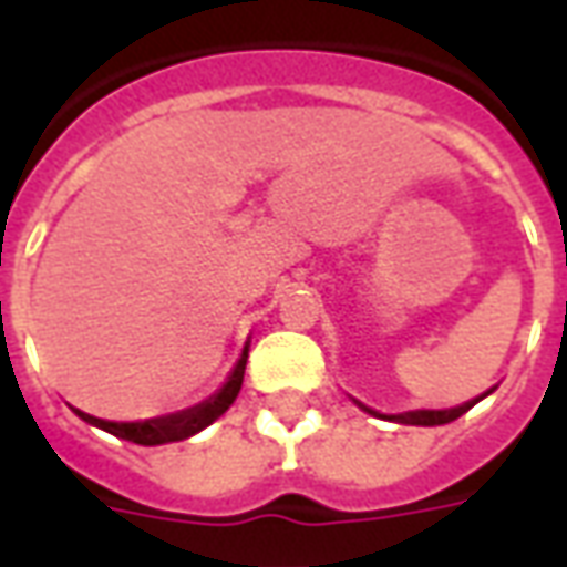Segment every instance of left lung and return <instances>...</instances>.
Listing matches in <instances>:
<instances>
[{
    "label": "left lung",
    "mask_w": 567,
    "mask_h": 567,
    "mask_svg": "<svg viewBox=\"0 0 567 567\" xmlns=\"http://www.w3.org/2000/svg\"><path fill=\"white\" fill-rule=\"evenodd\" d=\"M476 401H480V398H476ZM476 401L455 406V410H419V413H406V416H394V419H398V422H404V425H446V422H452V419L464 416Z\"/></svg>",
    "instance_id": "8db88e82"
}]
</instances>
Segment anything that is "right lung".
<instances>
[{"label": "right lung", "instance_id": "add662e5", "mask_svg": "<svg viewBox=\"0 0 567 567\" xmlns=\"http://www.w3.org/2000/svg\"><path fill=\"white\" fill-rule=\"evenodd\" d=\"M246 358L248 349L239 358V364L230 373V380L224 385L221 392L209 398L206 404H197L185 410V413H175V416H163V419H148V422H105V419H96L91 413H81L75 410L84 422H91V425L103 427L109 434H115L121 440H130V443H140V446H157V443H173V440H185L190 434H197L206 425H212L215 419L221 416L227 406L234 404L236 394L243 389V377H246Z\"/></svg>", "mask_w": 567, "mask_h": 567}]
</instances>
